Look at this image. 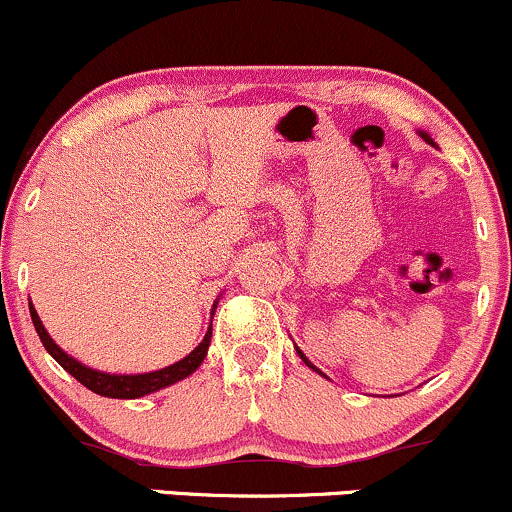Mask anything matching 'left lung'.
I'll list each match as a JSON object with an SVG mask.
<instances>
[{"label":"left lung","mask_w":512,"mask_h":512,"mask_svg":"<svg viewBox=\"0 0 512 512\" xmlns=\"http://www.w3.org/2000/svg\"><path fill=\"white\" fill-rule=\"evenodd\" d=\"M422 138H426V141H429V143H431V146H434V141H431V138H429V136H426V134H422ZM297 352H299V357H302V359H304V362H306V366H311V369H316V366H314V364H311V362H309V359H306V357H304V352H302V350H297ZM316 371H318V369H316Z\"/></svg>","instance_id":"1"}]
</instances>
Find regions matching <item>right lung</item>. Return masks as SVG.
<instances>
[{"label": "right lung", "instance_id": "1", "mask_svg": "<svg viewBox=\"0 0 512 512\" xmlns=\"http://www.w3.org/2000/svg\"><path fill=\"white\" fill-rule=\"evenodd\" d=\"M213 314H215V304H213ZM30 318H33V326H35V330H38L40 342L45 345V350L50 352L54 359H57V364L62 366L64 371H69V374L74 376L81 386H86L88 390H93V393L102 395V398H117V400L141 398V395L155 393V390L172 386V383L182 381V378L194 374L198 366H201L203 357H206L208 345H210V335H213V321H210L206 338H203L201 345H198L196 350L189 354V357H184L182 362L165 366V369H160V371H150V374L117 376V374H102V371L88 369V366L76 362L74 357H69L62 347L54 345V340L47 335V330H45V326H42L38 311L33 309V304H30Z\"/></svg>", "mask_w": 512, "mask_h": 512}]
</instances>
